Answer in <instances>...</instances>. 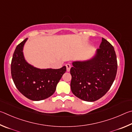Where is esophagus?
<instances>
[{"label": "esophagus", "instance_id": "esophagus-1", "mask_svg": "<svg viewBox=\"0 0 132 132\" xmlns=\"http://www.w3.org/2000/svg\"><path fill=\"white\" fill-rule=\"evenodd\" d=\"M65 66H66V67H67V71H68V72H69V71H70L71 65L70 64H67L65 65Z\"/></svg>", "mask_w": 132, "mask_h": 132}]
</instances>
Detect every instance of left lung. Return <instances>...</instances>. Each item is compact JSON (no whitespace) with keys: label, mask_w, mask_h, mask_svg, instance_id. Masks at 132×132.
I'll return each mask as SVG.
<instances>
[{"label":"left lung","mask_w":132,"mask_h":132,"mask_svg":"<svg viewBox=\"0 0 132 132\" xmlns=\"http://www.w3.org/2000/svg\"><path fill=\"white\" fill-rule=\"evenodd\" d=\"M72 65L70 70L72 93L86 101L97 100L109 90L116 77L118 64L114 48L102 38L91 59L73 61Z\"/></svg>","instance_id":"obj_1"}]
</instances>
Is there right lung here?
<instances>
[{
  "label": "right lung",
  "mask_w": 132,
  "mask_h": 132,
  "mask_svg": "<svg viewBox=\"0 0 132 132\" xmlns=\"http://www.w3.org/2000/svg\"><path fill=\"white\" fill-rule=\"evenodd\" d=\"M28 38L16 47L11 64V73L16 87L27 98L40 101L54 93L57 85L65 72L66 67L60 69H39L28 63L23 47Z\"/></svg>",
  "instance_id": "obj_1"
}]
</instances>
